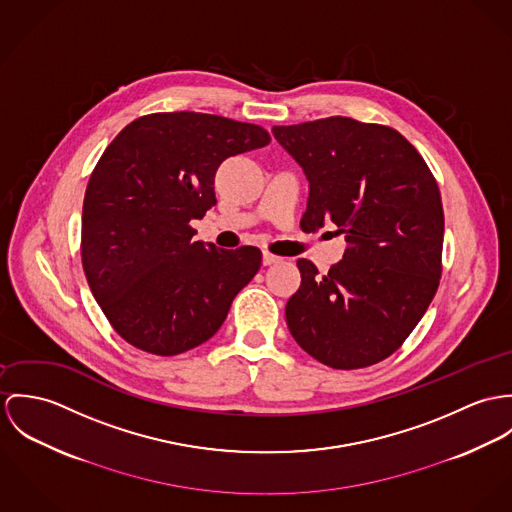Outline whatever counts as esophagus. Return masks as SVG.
<instances>
[{
  "label": "esophagus",
  "instance_id": "34e87169",
  "mask_svg": "<svg viewBox=\"0 0 512 512\" xmlns=\"http://www.w3.org/2000/svg\"><path fill=\"white\" fill-rule=\"evenodd\" d=\"M279 261H281V257H277V255L269 253V251L263 253V265H265V267H271V265H275V263H279Z\"/></svg>",
  "mask_w": 512,
  "mask_h": 512
}]
</instances>
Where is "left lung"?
Segmentation results:
<instances>
[{"mask_svg":"<svg viewBox=\"0 0 512 512\" xmlns=\"http://www.w3.org/2000/svg\"><path fill=\"white\" fill-rule=\"evenodd\" d=\"M273 135L308 180L302 229L334 224L347 241L328 275L296 261L302 283L284 308L288 330L328 367L379 363L416 328L440 284L438 184L418 151L385 125L336 115L275 125Z\"/></svg>","mask_w":512,"mask_h":512,"instance_id":"8db88e82","label":"left lung"}]
</instances>
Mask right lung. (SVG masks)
I'll return each mask as SVG.
<instances>
[{"label":"right lung","instance_id":"obj_1","mask_svg":"<svg viewBox=\"0 0 512 512\" xmlns=\"http://www.w3.org/2000/svg\"><path fill=\"white\" fill-rule=\"evenodd\" d=\"M271 143L253 123L172 112L131 121L104 151L82 208V267L115 332L153 355L210 340L261 251L192 241L216 204L214 176L233 155Z\"/></svg>","mask_w":512,"mask_h":512}]
</instances>
